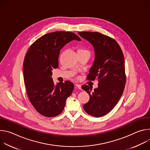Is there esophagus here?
<instances>
[{
    "label": "esophagus",
    "instance_id": "34e87169",
    "mask_svg": "<svg viewBox=\"0 0 150 150\" xmlns=\"http://www.w3.org/2000/svg\"><path fill=\"white\" fill-rule=\"evenodd\" d=\"M75 88L76 89V88H78L79 90H81V86L79 84H75Z\"/></svg>",
    "mask_w": 150,
    "mask_h": 150
}]
</instances>
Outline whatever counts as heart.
<instances>
[{
	"label": "heart",
	"instance_id": "obj_1",
	"mask_svg": "<svg viewBox=\"0 0 150 150\" xmlns=\"http://www.w3.org/2000/svg\"><path fill=\"white\" fill-rule=\"evenodd\" d=\"M83 50V49H80V50Z\"/></svg>",
	"mask_w": 150,
	"mask_h": 150
}]
</instances>
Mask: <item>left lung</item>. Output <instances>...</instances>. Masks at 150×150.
Listing matches in <instances>:
<instances>
[{
  "label": "left lung",
  "mask_w": 150,
  "mask_h": 150,
  "mask_svg": "<svg viewBox=\"0 0 150 150\" xmlns=\"http://www.w3.org/2000/svg\"><path fill=\"white\" fill-rule=\"evenodd\" d=\"M90 42L95 50V60L87 79H98V88L84 85L82 88L90 98L83 105L85 112L94 117H102L109 113L120 100L125 89L126 74L122 50L117 41L98 32H78Z\"/></svg>",
  "instance_id": "8db88e82"
}]
</instances>
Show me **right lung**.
<instances>
[{
  "label": "right lung",
  "mask_w": 150,
  "mask_h": 150,
  "mask_svg": "<svg viewBox=\"0 0 150 150\" xmlns=\"http://www.w3.org/2000/svg\"><path fill=\"white\" fill-rule=\"evenodd\" d=\"M81 41L68 31L47 33L38 38L29 47L24 60V79L29 100L41 115L52 117L60 114L74 85L69 81L54 85L53 68L59 67L60 49L69 41Z\"/></svg>",
  "instance_id": "right-lung-1"
}]
</instances>
